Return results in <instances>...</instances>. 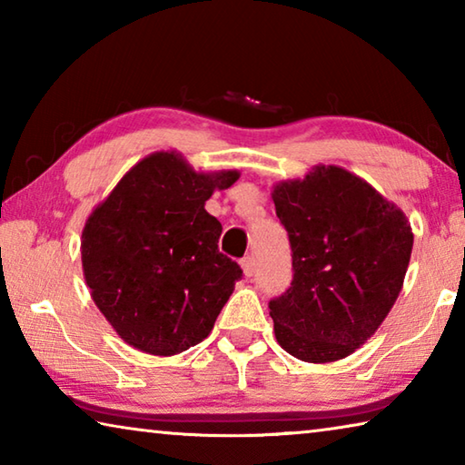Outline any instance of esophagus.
Returning <instances> with one entry per match:
<instances>
[{
    "instance_id": "1",
    "label": "esophagus",
    "mask_w": 465,
    "mask_h": 465,
    "mask_svg": "<svg viewBox=\"0 0 465 465\" xmlns=\"http://www.w3.org/2000/svg\"><path fill=\"white\" fill-rule=\"evenodd\" d=\"M242 271H243V277H252V274H254V271H256V262H254V258L252 256H248V258H243L242 261Z\"/></svg>"
}]
</instances>
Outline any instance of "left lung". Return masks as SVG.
<instances>
[{
    "label": "left lung",
    "instance_id": "left-lung-1",
    "mask_svg": "<svg viewBox=\"0 0 465 465\" xmlns=\"http://www.w3.org/2000/svg\"><path fill=\"white\" fill-rule=\"evenodd\" d=\"M293 281L269 310L281 349L332 363L371 338L402 291L414 233L404 211L341 166L272 186Z\"/></svg>",
    "mask_w": 465,
    "mask_h": 465
}]
</instances>
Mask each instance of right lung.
Segmentation results:
<instances>
[{"label": "right lung", "instance_id": "1", "mask_svg": "<svg viewBox=\"0 0 465 465\" xmlns=\"http://www.w3.org/2000/svg\"><path fill=\"white\" fill-rule=\"evenodd\" d=\"M238 178V170L196 172L174 149L153 152L85 219V285L133 349L172 357L211 334L242 269L219 252L222 223L204 203Z\"/></svg>", "mask_w": 465, "mask_h": 465}]
</instances>
